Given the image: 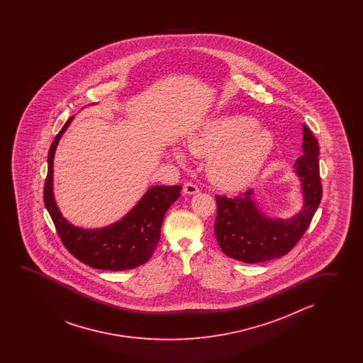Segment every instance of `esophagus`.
I'll return each mask as SVG.
<instances>
[{
    "mask_svg": "<svg viewBox=\"0 0 363 363\" xmlns=\"http://www.w3.org/2000/svg\"><path fill=\"white\" fill-rule=\"evenodd\" d=\"M183 192H184V194H188V196H193V194L200 192V189H199L197 185H194L193 183H185Z\"/></svg>",
    "mask_w": 363,
    "mask_h": 363,
    "instance_id": "obj_1",
    "label": "esophagus"
}]
</instances>
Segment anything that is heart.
<instances>
[{
  "mask_svg": "<svg viewBox=\"0 0 363 363\" xmlns=\"http://www.w3.org/2000/svg\"><path fill=\"white\" fill-rule=\"evenodd\" d=\"M194 157H208L206 172L216 186L240 191L262 170L275 147L274 132L259 127L255 118L233 114L208 121L186 139ZM172 155L184 164L185 155L174 147Z\"/></svg>",
  "mask_w": 363,
  "mask_h": 363,
  "instance_id": "obj_1",
  "label": "heart"
}]
</instances>
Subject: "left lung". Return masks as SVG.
Instances as JSON below:
<instances>
[{
  "label": "left lung",
  "instance_id": "1",
  "mask_svg": "<svg viewBox=\"0 0 363 363\" xmlns=\"http://www.w3.org/2000/svg\"><path fill=\"white\" fill-rule=\"evenodd\" d=\"M302 153L294 172L300 180L302 206L289 218L263 211L255 189L236 199L216 196V238L224 255L241 262L258 263L286 255L301 239L322 199L318 141L302 124Z\"/></svg>",
  "mask_w": 363,
  "mask_h": 363
}]
</instances>
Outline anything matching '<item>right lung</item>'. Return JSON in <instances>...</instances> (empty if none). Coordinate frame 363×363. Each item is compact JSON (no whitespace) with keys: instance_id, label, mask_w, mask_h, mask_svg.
<instances>
[{"instance_id":"right-lung-1","label":"right lung","mask_w":363,"mask_h":363,"mask_svg":"<svg viewBox=\"0 0 363 363\" xmlns=\"http://www.w3.org/2000/svg\"><path fill=\"white\" fill-rule=\"evenodd\" d=\"M74 121L71 116L55 136L48 155L44 202L62 242L79 261L100 270L123 271L147 262L160 241L166 211L180 197V185L150 186L138 203L119 220L100 228H83L69 222L55 202L53 162L62 135Z\"/></svg>"}]
</instances>
